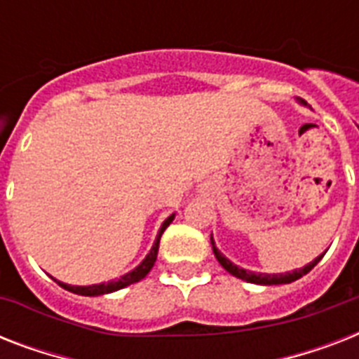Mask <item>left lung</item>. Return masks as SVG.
<instances>
[{"mask_svg": "<svg viewBox=\"0 0 359 359\" xmlns=\"http://www.w3.org/2000/svg\"><path fill=\"white\" fill-rule=\"evenodd\" d=\"M210 244H212V250H214V255H216V259H218V262L222 264V266L227 270L229 273H233L235 278L238 279H244V281H248V283H257V285H283V283H292V281H296V279H300L302 276H306L309 270H313V268L317 266V262L320 261L324 257V253L320 257H317L315 261L309 262L307 266L300 268V270H292V272H287V273H255V272H248V270H244V268H238L236 264H233V262L229 261V259H225L222 253H219L218 250H216V245H214V240L212 236H210Z\"/></svg>", "mask_w": 359, "mask_h": 359, "instance_id": "1", "label": "left lung"}]
</instances>
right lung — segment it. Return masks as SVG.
Returning <instances> with one entry per match:
<instances>
[{
    "instance_id": "1",
    "label": "right lung",
    "mask_w": 359,
    "mask_h": 359,
    "mask_svg": "<svg viewBox=\"0 0 359 359\" xmlns=\"http://www.w3.org/2000/svg\"><path fill=\"white\" fill-rule=\"evenodd\" d=\"M173 218H175V214H171V216H169V218L162 224V227H160V233H158L156 242H154V245H152L151 253L145 257V261L141 262L140 266L135 268V270H132V272H128L121 279H117V281H109V283H100V285H89V287H74V285H65V283H61V281H57V283L61 285L63 289L70 290V292H74V294H81V296L108 294V292L124 289V287H128V285H132V283H137V281H141V279L145 278L147 273L151 272V268L154 266V262H156V257H158V245H160V236H162L163 231L168 229V225L173 222Z\"/></svg>"
}]
</instances>
